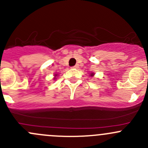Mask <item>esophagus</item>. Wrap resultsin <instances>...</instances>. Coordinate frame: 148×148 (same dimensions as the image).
<instances>
[{
  "instance_id": "1",
  "label": "esophagus",
  "mask_w": 148,
  "mask_h": 148,
  "mask_svg": "<svg viewBox=\"0 0 148 148\" xmlns=\"http://www.w3.org/2000/svg\"><path fill=\"white\" fill-rule=\"evenodd\" d=\"M79 64H76L75 66H74V67H73V68H74V69H79Z\"/></svg>"
}]
</instances>
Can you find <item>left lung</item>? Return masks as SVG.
Instances as JSON below:
<instances>
[{
    "label": "left lung",
    "instance_id": "obj_1",
    "mask_svg": "<svg viewBox=\"0 0 148 148\" xmlns=\"http://www.w3.org/2000/svg\"><path fill=\"white\" fill-rule=\"evenodd\" d=\"M94 75H95V73L94 72H92L90 74H89V76H90V77H94Z\"/></svg>",
    "mask_w": 148,
    "mask_h": 148
}]
</instances>
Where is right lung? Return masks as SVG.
<instances>
[{
  "label": "right lung",
  "instance_id": "right-lung-1",
  "mask_svg": "<svg viewBox=\"0 0 148 148\" xmlns=\"http://www.w3.org/2000/svg\"><path fill=\"white\" fill-rule=\"evenodd\" d=\"M58 75H59V74H54V77H53V80L56 79V77H57Z\"/></svg>",
  "mask_w": 148,
  "mask_h": 148
}]
</instances>
